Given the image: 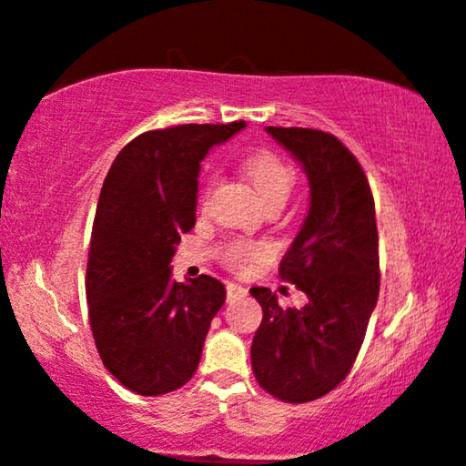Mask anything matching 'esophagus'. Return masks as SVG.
I'll use <instances>...</instances> for the list:
<instances>
[{
    "label": "esophagus",
    "instance_id": "obj_1",
    "mask_svg": "<svg viewBox=\"0 0 466 466\" xmlns=\"http://www.w3.org/2000/svg\"><path fill=\"white\" fill-rule=\"evenodd\" d=\"M226 291H228V301H236V299L247 298V289L238 283H228Z\"/></svg>",
    "mask_w": 466,
    "mask_h": 466
}]
</instances>
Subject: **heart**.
I'll list each match as a JSON object with an SVG mask.
<instances>
[{"instance_id":"obj_1","label":"heart","mask_w":466,"mask_h":466,"mask_svg":"<svg viewBox=\"0 0 466 466\" xmlns=\"http://www.w3.org/2000/svg\"><path fill=\"white\" fill-rule=\"evenodd\" d=\"M245 173L266 205L285 202L289 198L293 183H296V168L285 158L274 152H258L245 160ZM211 187H207L202 196V207L207 205ZM221 261L236 272H247L248 268L270 255V247L266 242L251 238H232L221 247Z\"/></svg>"}]
</instances>
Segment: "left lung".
Segmentation results:
<instances>
[{
	"label": "left lung",
	"mask_w": 466,
	"mask_h": 466,
	"mask_svg": "<svg viewBox=\"0 0 466 466\" xmlns=\"http://www.w3.org/2000/svg\"><path fill=\"white\" fill-rule=\"evenodd\" d=\"M266 130L310 181V211L279 268L308 304L280 308L277 293L253 287L264 319L251 367L272 397L308 403L336 389L361 350L380 291L376 207L365 170L338 137L298 127Z\"/></svg>",
	"instance_id": "left-lung-1"
}]
</instances>
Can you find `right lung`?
I'll list each match as a JSON object with an SVG mask.
<instances>
[{
    "mask_svg": "<svg viewBox=\"0 0 466 466\" xmlns=\"http://www.w3.org/2000/svg\"><path fill=\"white\" fill-rule=\"evenodd\" d=\"M245 122L147 130L116 156L96 205L86 266L88 320L103 365L143 397L167 395L198 367L226 301L218 279L170 280V259L196 224L200 162Z\"/></svg>",
    "mask_w": 466,
    "mask_h": 466,
    "instance_id": "1",
    "label": "right lung"
}]
</instances>
